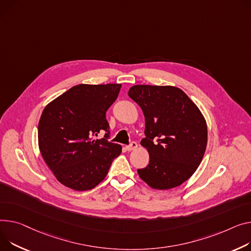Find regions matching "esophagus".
<instances>
[{
    "instance_id": "obj_1",
    "label": "esophagus",
    "mask_w": 251,
    "mask_h": 251,
    "mask_svg": "<svg viewBox=\"0 0 251 251\" xmlns=\"http://www.w3.org/2000/svg\"><path fill=\"white\" fill-rule=\"evenodd\" d=\"M137 148V143L136 142H131L130 145L126 146V149L128 150V151H132V150H134Z\"/></svg>"
}]
</instances>
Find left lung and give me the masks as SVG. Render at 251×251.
<instances>
[{
  "label": "left lung",
  "instance_id": "1",
  "mask_svg": "<svg viewBox=\"0 0 251 251\" xmlns=\"http://www.w3.org/2000/svg\"><path fill=\"white\" fill-rule=\"evenodd\" d=\"M128 95L145 118L146 138L141 145L149 153V163L137 171L140 178L155 190L180 186L197 171L206 151L208 129L202 112L173 86L136 85Z\"/></svg>",
  "mask_w": 251,
  "mask_h": 251
}]
</instances>
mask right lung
<instances>
[{
    "instance_id": "obj_1",
    "label": "right lung",
    "mask_w": 251,
    "mask_h": 251,
    "mask_svg": "<svg viewBox=\"0 0 251 251\" xmlns=\"http://www.w3.org/2000/svg\"><path fill=\"white\" fill-rule=\"evenodd\" d=\"M122 85H80L44 108L38 124L40 153L56 179L75 191H88L107 176L122 146L109 142L106 112ZM105 138L98 140L100 132Z\"/></svg>"
}]
</instances>
